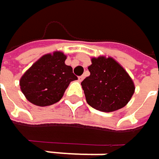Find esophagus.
<instances>
[{"instance_id": "esophagus-1", "label": "esophagus", "mask_w": 159, "mask_h": 159, "mask_svg": "<svg viewBox=\"0 0 159 159\" xmlns=\"http://www.w3.org/2000/svg\"><path fill=\"white\" fill-rule=\"evenodd\" d=\"M84 75H81V76H79V77H78V81H79V82H81V81H83V79H84Z\"/></svg>"}]
</instances>
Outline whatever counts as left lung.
I'll list each match as a JSON object with an SVG mask.
<instances>
[{"label":"left lung","mask_w":159,"mask_h":159,"mask_svg":"<svg viewBox=\"0 0 159 159\" xmlns=\"http://www.w3.org/2000/svg\"><path fill=\"white\" fill-rule=\"evenodd\" d=\"M90 75L81 83L86 102L104 112L120 110L131 99L134 84L126 71L112 58L92 59Z\"/></svg>","instance_id":"obj_1"}]
</instances>
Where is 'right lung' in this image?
Instances as JSON below:
<instances>
[{"instance_id": "obj_1", "label": "right lung", "mask_w": 159, "mask_h": 159, "mask_svg": "<svg viewBox=\"0 0 159 159\" xmlns=\"http://www.w3.org/2000/svg\"><path fill=\"white\" fill-rule=\"evenodd\" d=\"M66 56L60 51L47 54L36 61L20 79V86L27 100L45 107L58 102L69 84L77 80L73 68L65 64Z\"/></svg>"}]
</instances>
